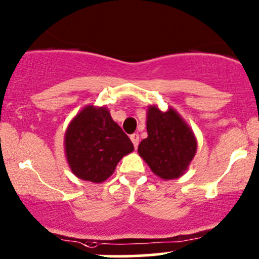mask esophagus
I'll use <instances>...</instances> for the list:
<instances>
[{
	"mask_svg": "<svg viewBox=\"0 0 259 259\" xmlns=\"http://www.w3.org/2000/svg\"><path fill=\"white\" fill-rule=\"evenodd\" d=\"M130 139H132V143L136 149L139 145V141H140V136H139V134H133V135H130Z\"/></svg>",
	"mask_w": 259,
	"mask_h": 259,
	"instance_id": "obj_1",
	"label": "esophagus"
}]
</instances>
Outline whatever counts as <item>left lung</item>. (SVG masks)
I'll list each match as a JSON object with an SVG mask.
<instances>
[{
	"label": "left lung",
	"instance_id": "1",
	"mask_svg": "<svg viewBox=\"0 0 259 259\" xmlns=\"http://www.w3.org/2000/svg\"><path fill=\"white\" fill-rule=\"evenodd\" d=\"M146 127L147 138L139 145V155L163 180L183 175L197 151L190 127L172 108L163 113L155 106L149 108Z\"/></svg>",
	"mask_w": 259,
	"mask_h": 259
}]
</instances>
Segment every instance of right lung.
<instances>
[{"label": "right lung", "instance_id": "1", "mask_svg": "<svg viewBox=\"0 0 259 259\" xmlns=\"http://www.w3.org/2000/svg\"><path fill=\"white\" fill-rule=\"evenodd\" d=\"M71 171L93 183L106 181L121 157L134 150L127 135L106 108L86 107L75 116L65 135Z\"/></svg>", "mask_w": 259, "mask_h": 259}]
</instances>
